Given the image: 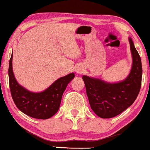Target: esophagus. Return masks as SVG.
<instances>
[{"instance_id":"obj_1","label":"esophagus","mask_w":150,"mask_h":150,"mask_svg":"<svg viewBox=\"0 0 150 150\" xmlns=\"http://www.w3.org/2000/svg\"><path fill=\"white\" fill-rule=\"evenodd\" d=\"M82 70H82V68H79L77 70V73H82Z\"/></svg>"}]
</instances>
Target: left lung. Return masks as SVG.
I'll use <instances>...</instances> for the list:
<instances>
[{
  "instance_id": "left-lung-1",
  "label": "left lung",
  "mask_w": 150,
  "mask_h": 150,
  "mask_svg": "<svg viewBox=\"0 0 150 150\" xmlns=\"http://www.w3.org/2000/svg\"><path fill=\"white\" fill-rule=\"evenodd\" d=\"M132 60V70L123 82L110 84L84 75L87 97L92 111L102 118L118 116L135 101L142 84V63L138 52L129 38Z\"/></svg>"
}]
</instances>
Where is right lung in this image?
Returning <instances> with one entry per match:
<instances>
[{"mask_svg": "<svg viewBox=\"0 0 150 150\" xmlns=\"http://www.w3.org/2000/svg\"><path fill=\"white\" fill-rule=\"evenodd\" d=\"M13 53L9 62V85L13 101L22 112L38 119H47L58 111L67 85L75 77L74 73L55 81L47 89L40 93H33L23 88L17 82L12 66Z\"/></svg>", "mask_w": 150, "mask_h": 150, "instance_id": "1", "label": "right lung"}]
</instances>
